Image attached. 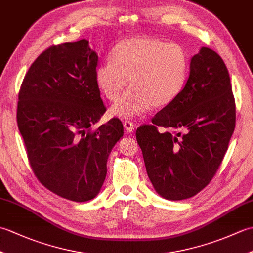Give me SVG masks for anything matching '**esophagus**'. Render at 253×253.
Segmentation results:
<instances>
[{
    "mask_svg": "<svg viewBox=\"0 0 253 253\" xmlns=\"http://www.w3.org/2000/svg\"><path fill=\"white\" fill-rule=\"evenodd\" d=\"M124 128L127 132H131L135 128V124H133L131 121H125L124 122Z\"/></svg>",
    "mask_w": 253,
    "mask_h": 253,
    "instance_id": "obj_1",
    "label": "esophagus"
}]
</instances>
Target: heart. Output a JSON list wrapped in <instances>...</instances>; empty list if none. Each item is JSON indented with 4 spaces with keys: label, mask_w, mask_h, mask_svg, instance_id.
Returning a JSON list of instances; mask_svg holds the SVG:
<instances>
[{
    "label": "heart",
    "mask_w": 253,
    "mask_h": 253,
    "mask_svg": "<svg viewBox=\"0 0 253 253\" xmlns=\"http://www.w3.org/2000/svg\"><path fill=\"white\" fill-rule=\"evenodd\" d=\"M111 57L96 68L95 82L110 101H115L129 83L130 88L110 110L122 118L169 105L180 94L189 74L190 57L185 47L153 37L122 40Z\"/></svg>",
    "instance_id": "1"
}]
</instances>
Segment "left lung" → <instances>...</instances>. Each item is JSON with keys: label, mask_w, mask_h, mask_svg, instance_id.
<instances>
[{"label": "left lung", "mask_w": 253, "mask_h": 253, "mask_svg": "<svg viewBox=\"0 0 253 253\" xmlns=\"http://www.w3.org/2000/svg\"><path fill=\"white\" fill-rule=\"evenodd\" d=\"M177 98L136 131L152 185L168 200L191 198L221 165L235 129L236 106L229 74L216 52L202 46ZM161 129L159 131L157 127ZM184 130L172 135L174 130Z\"/></svg>", "instance_id": "8db88e82"}]
</instances>
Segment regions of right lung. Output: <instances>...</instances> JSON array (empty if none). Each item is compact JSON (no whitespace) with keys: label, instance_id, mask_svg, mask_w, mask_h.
<instances>
[{"label":"right lung","instance_id":"add662e5","mask_svg":"<svg viewBox=\"0 0 253 253\" xmlns=\"http://www.w3.org/2000/svg\"><path fill=\"white\" fill-rule=\"evenodd\" d=\"M98 60L85 39L51 46L31 64L18 94L17 125L32 170L75 202L100 192L107 159L124 135L118 118L90 130L106 111L95 82Z\"/></svg>","mask_w":253,"mask_h":253}]
</instances>
